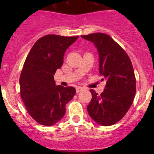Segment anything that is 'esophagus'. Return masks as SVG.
Returning <instances> with one entry per match:
<instances>
[{"label":"esophagus","mask_w":154,"mask_h":154,"mask_svg":"<svg viewBox=\"0 0 154 154\" xmlns=\"http://www.w3.org/2000/svg\"><path fill=\"white\" fill-rule=\"evenodd\" d=\"M83 88H82V87H80V86H77L76 87V92H77V93H79V92H81V91H82L83 90Z\"/></svg>","instance_id":"obj_1"}]
</instances>
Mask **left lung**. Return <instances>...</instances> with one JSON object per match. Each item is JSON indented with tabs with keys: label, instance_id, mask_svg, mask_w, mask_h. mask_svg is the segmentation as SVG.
Returning a JSON list of instances; mask_svg holds the SVG:
<instances>
[{
	"label": "left lung",
	"instance_id": "1",
	"mask_svg": "<svg viewBox=\"0 0 154 154\" xmlns=\"http://www.w3.org/2000/svg\"><path fill=\"white\" fill-rule=\"evenodd\" d=\"M93 42L99 55V74L106 80L98 95L90 89L92 99L87 110L96 123L111 126L119 122L131 106L136 95V78L130 57L123 48L104 33L82 35Z\"/></svg>",
	"mask_w": 154,
	"mask_h": 154
}]
</instances>
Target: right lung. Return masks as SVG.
I'll use <instances>...</instances> for the list:
<instances>
[{
	"label": "right lung",
	"instance_id": "obj_1",
	"mask_svg": "<svg viewBox=\"0 0 154 154\" xmlns=\"http://www.w3.org/2000/svg\"><path fill=\"white\" fill-rule=\"evenodd\" d=\"M79 36L48 35L28 53L20 76V94L29 115L37 123L52 126L65 113V105L75 94L73 87L55 85L54 75L63 64L64 54Z\"/></svg>",
	"mask_w": 154,
	"mask_h": 154
}]
</instances>
